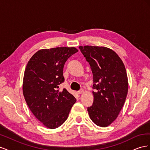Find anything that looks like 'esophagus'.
Returning a JSON list of instances; mask_svg holds the SVG:
<instances>
[{
    "mask_svg": "<svg viewBox=\"0 0 150 150\" xmlns=\"http://www.w3.org/2000/svg\"><path fill=\"white\" fill-rule=\"evenodd\" d=\"M84 89H81V90H79V91L78 92V93L80 94H82V93H84Z\"/></svg>",
    "mask_w": 150,
    "mask_h": 150,
    "instance_id": "esophagus-1",
    "label": "esophagus"
}]
</instances>
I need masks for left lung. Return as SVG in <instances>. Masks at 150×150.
Masks as SVG:
<instances>
[{
  "instance_id": "8db88e82",
  "label": "left lung",
  "mask_w": 150,
  "mask_h": 150,
  "mask_svg": "<svg viewBox=\"0 0 150 150\" xmlns=\"http://www.w3.org/2000/svg\"><path fill=\"white\" fill-rule=\"evenodd\" d=\"M90 65L93 75L94 101L88 108L91 120L106 127L118 116L128 91L125 65L118 55L106 47H79Z\"/></svg>"
}]
</instances>
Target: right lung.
<instances>
[{
  "label": "right lung",
  "instance_id": "add662e5",
  "mask_svg": "<svg viewBox=\"0 0 150 150\" xmlns=\"http://www.w3.org/2000/svg\"><path fill=\"white\" fill-rule=\"evenodd\" d=\"M76 48L56 47L39 50L26 66L23 94L30 110L48 128L55 129L67 119L76 103L73 95L59 86L64 82L63 68Z\"/></svg>",
  "mask_w": 150,
  "mask_h": 150
}]
</instances>
